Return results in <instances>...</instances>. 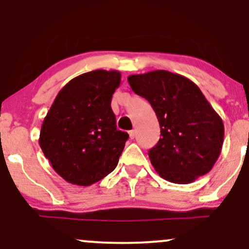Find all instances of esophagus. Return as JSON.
I'll use <instances>...</instances> for the list:
<instances>
[{
	"label": "esophagus",
	"instance_id": "1",
	"mask_svg": "<svg viewBox=\"0 0 249 249\" xmlns=\"http://www.w3.org/2000/svg\"><path fill=\"white\" fill-rule=\"evenodd\" d=\"M128 136H130V138H131V139H133L134 137H136V131H134V130L128 131Z\"/></svg>",
	"mask_w": 249,
	"mask_h": 249
}]
</instances>
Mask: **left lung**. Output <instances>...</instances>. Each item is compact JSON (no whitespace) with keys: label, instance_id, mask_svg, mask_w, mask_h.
Segmentation results:
<instances>
[{"label":"left lung","instance_id":"obj_1","mask_svg":"<svg viewBox=\"0 0 249 249\" xmlns=\"http://www.w3.org/2000/svg\"><path fill=\"white\" fill-rule=\"evenodd\" d=\"M134 93L147 99L161 138L148 151L161 178L190 184L212 170L224 142V123L192 81L170 71L131 75Z\"/></svg>","mask_w":249,"mask_h":249}]
</instances>
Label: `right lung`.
Returning a JSON list of instances; mask_svg holds the SVG:
<instances>
[{
    "mask_svg": "<svg viewBox=\"0 0 249 249\" xmlns=\"http://www.w3.org/2000/svg\"><path fill=\"white\" fill-rule=\"evenodd\" d=\"M121 72L95 70L58 92L44 118L39 146L51 166L73 185L90 186L115 170L128 134L117 130L111 99Z\"/></svg>",
    "mask_w": 249,
    "mask_h": 249,
    "instance_id": "1",
    "label": "right lung"
}]
</instances>
